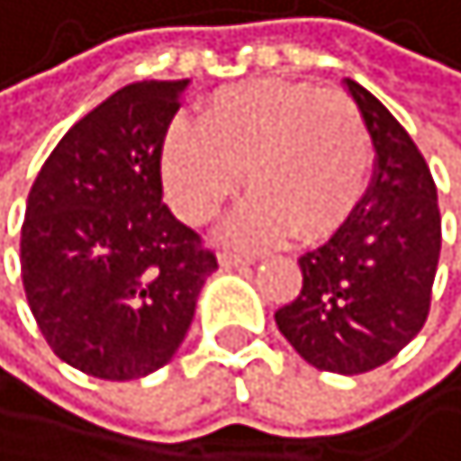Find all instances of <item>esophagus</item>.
Instances as JSON below:
<instances>
[{
  "mask_svg": "<svg viewBox=\"0 0 461 461\" xmlns=\"http://www.w3.org/2000/svg\"><path fill=\"white\" fill-rule=\"evenodd\" d=\"M253 256H240V253H221V267H247V265H253Z\"/></svg>",
  "mask_w": 461,
  "mask_h": 461,
  "instance_id": "obj_1",
  "label": "esophagus"
}]
</instances>
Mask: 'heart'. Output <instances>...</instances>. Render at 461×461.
Returning a JSON list of instances; mask_svg holds the SVG:
<instances>
[{
    "label": "heart",
    "instance_id": "obj_1",
    "mask_svg": "<svg viewBox=\"0 0 461 461\" xmlns=\"http://www.w3.org/2000/svg\"><path fill=\"white\" fill-rule=\"evenodd\" d=\"M374 143L362 111L344 94L309 85L244 82L223 87L196 114V129L173 126L161 147V176L182 221L208 223L238 191L223 240L244 249L323 240L356 212L367 188Z\"/></svg>",
    "mask_w": 461,
    "mask_h": 461
}]
</instances>
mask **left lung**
Here are the masks:
<instances>
[{"label":"left lung","mask_w":461,"mask_h":461,"mask_svg":"<svg viewBox=\"0 0 461 461\" xmlns=\"http://www.w3.org/2000/svg\"><path fill=\"white\" fill-rule=\"evenodd\" d=\"M374 143V176L335 235L300 256L303 291L276 326L309 365L365 374L415 339L429 314L441 253L436 182L424 155L379 99L347 78Z\"/></svg>","instance_id":"1"}]
</instances>
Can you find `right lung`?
I'll list each match as a JSON object with an SVG mask.
<instances>
[{"instance_id": "1", "label": "right lung", "mask_w": 461, "mask_h": 461, "mask_svg": "<svg viewBox=\"0 0 461 461\" xmlns=\"http://www.w3.org/2000/svg\"><path fill=\"white\" fill-rule=\"evenodd\" d=\"M188 85L111 94L61 138L25 203V300L55 356L87 376L122 383L167 365L217 270L161 203V147Z\"/></svg>"}]
</instances>
